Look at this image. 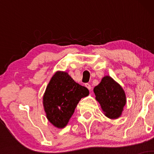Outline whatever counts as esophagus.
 <instances>
[{"instance_id":"34e87169","label":"esophagus","mask_w":154,"mask_h":154,"mask_svg":"<svg viewBox=\"0 0 154 154\" xmlns=\"http://www.w3.org/2000/svg\"><path fill=\"white\" fill-rule=\"evenodd\" d=\"M85 85V87L87 88L88 90H91V85L90 84H88V83H86V84Z\"/></svg>"}]
</instances>
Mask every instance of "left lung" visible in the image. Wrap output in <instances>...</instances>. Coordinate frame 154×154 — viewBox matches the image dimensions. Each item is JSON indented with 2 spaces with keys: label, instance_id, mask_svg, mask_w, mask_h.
Returning <instances> with one entry per match:
<instances>
[{
  "label": "left lung",
  "instance_id": "obj_1",
  "mask_svg": "<svg viewBox=\"0 0 154 154\" xmlns=\"http://www.w3.org/2000/svg\"><path fill=\"white\" fill-rule=\"evenodd\" d=\"M93 91L95 99L107 117L114 119L121 116L126 104V95L119 84L109 76H105Z\"/></svg>",
  "mask_w": 154,
  "mask_h": 154
}]
</instances>
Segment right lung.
<instances>
[{"label":"right lung","instance_id":"1","mask_svg":"<svg viewBox=\"0 0 154 154\" xmlns=\"http://www.w3.org/2000/svg\"><path fill=\"white\" fill-rule=\"evenodd\" d=\"M89 91L66 72H56L48 85L43 103L46 117L54 126L63 128L69 122L77 103L88 96Z\"/></svg>","mask_w":154,"mask_h":154}]
</instances>
